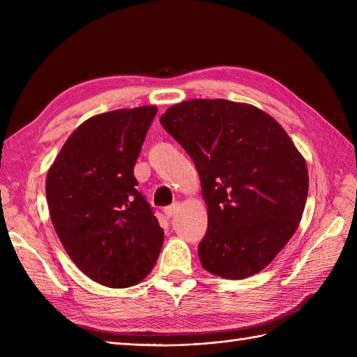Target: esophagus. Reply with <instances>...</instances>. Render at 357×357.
<instances>
[{"label":"esophagus","mask_w":357,"mask_h":357,"mask_svg":"<svg viewBox=\"0 0 357 357\" xmlns=\"http://www.w3.org/2000/svg\"><path fill=\"white\" fill-rule=\"evenodd\" d=\"M178 210H179V204L176 202V204H172V206H169V207H165L164 213L167 218H172L178 213Z\"/></svg>","instance_id":"esophagus-1"}]
</instances>
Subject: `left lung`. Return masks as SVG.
Returning <instances> with one entry per match:
<instances>
[{
	"instance_id": "8db88e82",
	"label": "left lung",
	"mask_w": 357,
	"mask_h": 357,
	"mask_svg": "<svg viewBox=\"0 0 357 357\" xmlns=\"http://www.w3.org/2000/svg\"><path fill=\"white\" fill-rule=\"evenodd\" d=\"M161 124L198 170L208 227L202 267L244 279L275 259L299 227L308 195L305 159L268 113L229 100L174 104Z\"/></svg>"
}]
</instances>
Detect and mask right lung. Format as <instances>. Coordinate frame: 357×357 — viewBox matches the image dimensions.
Segmentation results:
<instances>
[{
	"label": "right lung",
	"instance_id": "add662e5",
	"mask_svg": "<svg viewBox=\"0 0 357 357\" xmlns=\"http://www.w3.org/2000/svg\"><path fill=\"white\" fill-rule=\"evenodd\" d=\"M156 112L142 105L89 118L67 138L45 179L52 224L67 255L110 288L139 284L162 248L164 230L133 176Z\"/></svg>",
	"mask_w": 357,
	"mask_h": 357
}]
</instances>
